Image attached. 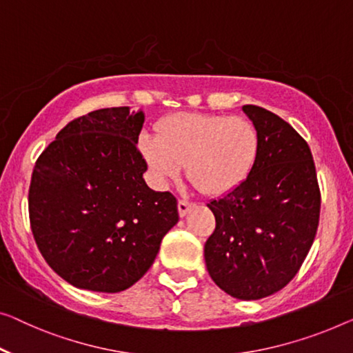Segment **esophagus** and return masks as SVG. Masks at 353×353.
Masks as SVG:
<instances>
[{
	"instance_id": "obj_1",
	"label": "esophagus",
	"mask_w": 353,
	"mask_h": 353,
	"mask_svg": "<svg viewBox=\"0 0 353 353\" xmlns=\"http://www.w3.org/2000/svg\"><path fill=\"white\" fill-rule=\"evenodd\" d=\"M177 209H179V215H181V217H183V215H187L188 210L192 209V203L187 201V199H182L181 198L177 201Z\"/></svg>"
}]
</instances>
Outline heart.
I'll list each match as a JSON object with an SVG mask.
<instances>
[{
    "label": "heart",
    "mask_w": 353,
    "mask_h": 353,
    "mask_svg": "<svg viewBox=\"0 0 353 353\" xmlns=\"http://www.w3.org/2000/svg\"><path fill=\"white\" fill-rule=\"evenodd\" d=\"M139 149L160 181L179 174L209 196L233 192L254 170L260 152L255 125L243 117L174 114L159 125V138L143 134Z\"/></svg>",
    "instance_id": "obj_1"
}]
</instances>
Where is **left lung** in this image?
I'll list each match as a JSON object with an SVG mask.
<instances>
[{
  "instance_id": "1",
  "label": "left lung",
  "mask_w": 353,
  "mask_h": 353,
  "mask_svg": "<svg viewBox=\"0 0 353 353\" xmlns=\"http://www.w3.org/2000/svg\"><path fill=\"white\" fill-rule=\"evenodd\" d=\"M260 134L259 159L238 188L208 208L215 230L204 244L212 281L238 299L282 290L301 268L320 217V187L306 141L279 115L243 106Z\"/></svg>"
}]
</instances>
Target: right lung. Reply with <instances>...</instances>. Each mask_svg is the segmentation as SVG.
<instances>
[{
	"instance_id": "1",
	"label": "right lung",
	"mask_w": 353,
	"mask_h": 353,
	"mask_svg": "<svg viewBox=\"0 0 353 353\" xmlns=\"http://www.w3.org/2000/svg\"><path fill=\"white\" fill-rule=\"evenodd\" d=\"M145 115L106 108L71 120L36 160L28 192L36 245L71 285L117 293L152 266L179 220L170 192H154L138 149Z\"/></svg>"
}]
</instances>
